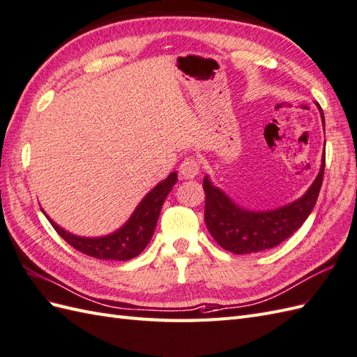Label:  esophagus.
Here are the masks:
<instances>
[{
	"label": "esophagus",
	"mask_w": 357,
	"mask_h": 357,
	"mask_svg": "<svg viewBox=\"0 0 357 357\" xmlns=\"http://www.w3.org/2000/svg\"><path fill=\"white\" fill-rule=\"evenodd\" d=\"M199 170H200V162L196 157L184 158V161H182L181 166H179L181 176L185 178V179L196 178L199 175Z\"/></svg>",
	"instance_id": "obj_1"
}]
</instances>
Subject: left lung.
Segmentation results:
<instances>
[{
	"label": "left lung",
	"instance_id": "1",
	"mask_svg": "<svg viewBox=\"0 0 357 357\" xmlns=\"http://www.w3.org/2000/svg\"><path fill=\"white\" fill-rule=\"evenodd\" d=\"M321 119L324 123L323 109ZM326 166V151L317 179L303 197L274 211L252 213L236 206L223 191L215 188L208 178L204 179L205 223L215 243L225 250L244 255L276 248L305 223L312 211L321 190Z\"/></svg>",
	"mask_w": 357,
	"mask_h": 357
}]
</instances>
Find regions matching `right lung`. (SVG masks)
I'll list each match as a JSON object with an SVG mask.
<instances>
[{
	"label": "right lung",
	"instance_id": "add662e5",
	"mask_svg": "<svg viewBox=\"0 0 357 357\" xmlns=\"http://www.w3.org/2000/svg\"><path fill=\"white\" fill-rule=\"evenodd\" d=\"M176 173L172 172L166 181L160 182L151 193L144 196L130 220L112 235L99 236V238H83V236L72 235L61 229L50 218L48 220L63 240L70 244L75 250L87 255V257L109 261L132 259L137 255H140L151 241L153 229L158 222L162 202L166 200L173 185L176 184Z\"/></svg>",
	"mask_w": 357,
	"mask_h": 357
}]
</instances>
